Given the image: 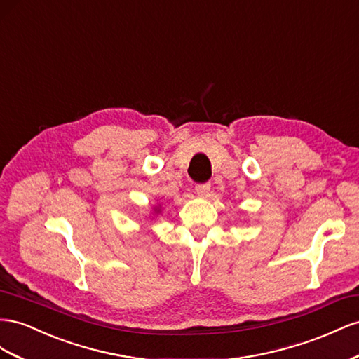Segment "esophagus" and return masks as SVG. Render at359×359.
Here are the masks:
<instances>
[{"label":"esophagus","mask_w":359,"mask_h":359,"mask_svg":"<svg viewBox=\"0 0 359 359\" xmlns=\"http://www.w3.org/2000/svg\"><path fill=\"white\" fill-rule=\"evenodd\" d=\"M196 191L200 197H208L210 192V183H203V185H197Z\"/></svg>","instance_id":"esophagus-1"}]
</instances>
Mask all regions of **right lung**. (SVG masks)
Here are the masks:
<instances>
[{
    "instance_id": "right-lung-1",
    "label": "right lung",
    "mask_w": 359,
    "mask_h": 359,
    "mask_svg": "<svg viewBox=\"0 0 359 359\" xmlns=\"http://www.w3.org/2000/svg\"><path fill=\"white\" fill-rule=\"evenodd\" d=\"M153 218H155V217H158V215L161 213V204H156V206L155 208H153Z\"/></svg>"
}]
</instances>
